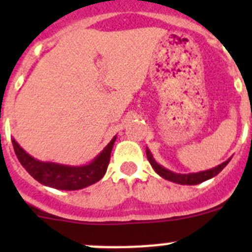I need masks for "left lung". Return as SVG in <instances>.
<instances>
[{
  "label": "left lung",
  "instance_id": "1",
  "mask_svg": "<svg viewBox=\"0 0 252 252\" xmlns=\"http://www.w3.org/2000/svg\"><path fill=\"white\" fill-rule=\"evenodd\" d=\"M146 157H148L149 162L151 164L154 170L157 171L160 177H162L166 180H170V182H174V183L187 184V186H194V184L203 183V182H206V180L216 177V175H217L231 160V159L226 160L224 162L220 164V165L216 166V168L209 169V170L199 171V173H190V174H177V173H174V171H170L168 170V169L162 168L161 165H159V164L155 161V159L153 158V155H151V153L149 151V149H146Z\"/></svg>",
  "mask_w": 252,
  "mask_h": 252
}]
</instances>
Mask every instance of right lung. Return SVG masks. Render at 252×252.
Masks as SVG:
<instances>
[{
	"mask_svg": "<svg viewBox=\"0 0 252 252\" xmlns=\"http://www.w3.org/2000/svg\"><path fill=\"white\" fill-rule=\"evenodd\" d=\"M115 141L116 136L99 153V155H97V158H94L90 164L82 166L40 161L29 155L15 141V139H12V145L21 165L39 183L51 187V188L60 189V190H77V189H83L88 186H92L103 178L108 162H110L111 151H112Z\"/></svg>",
	"mask_w": 252,
	"mask_h": 252,
	"instance_id": "add662e5",
	"label": "right lung"
}]
</instances>
